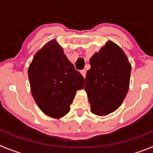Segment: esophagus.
Wrapping results in <instances>:
<instances>
[{
	"label": "esophagus",
	"instance_id": "34e87169",
	"mask_svg": "<svg viewBox=\"0 0 153 153\" xmlns=\"http://www.w3.org/2000/svg\"><path fill=\"white\" fill-rule=\"evenodd\" d=\"M80 73H81V74H82V75H83V77H86V70H82L80 71Z\"/></svg>",
	"mask_w": 153,
	"mask_h": 153
}]
</instances>
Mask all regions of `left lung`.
<instances>
[{"label": "left lung", "instance_id": "obj_1", "mask_svg": "<svg viewBox=\"0 0 153 153\" xmlns=\"http://www.w3.org/2000/svg\"><path fill=\"white\" fill-rule=\"evenodd\" d=\"M85 90L91 112L106 116L121 105L129 90L131 65L120 47L107 41L90 60Z\"/></svg>", "mask_w": 153, "mask_h": 153}]
</instances>
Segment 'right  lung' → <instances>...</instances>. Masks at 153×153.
I'll list each match as a JSON object with an SVG mask.
<instances>
[{"label": "right lung", "mask_w": 153, "mask_h": 153, "mask_svg": "<svg viewBox=\"0 0 153 153\" xmlns=\"http://www.w3.org/2000/svg\"><path fill=\"white\" fill-rule=\"evenodd\" d=\"M31 93L47 116L60 118L70 109L76 92L84 86V78L63 53L55 40L36 53L28 69Z\"/></svg>", "instance_id": "add662e5"}]
</instances>
